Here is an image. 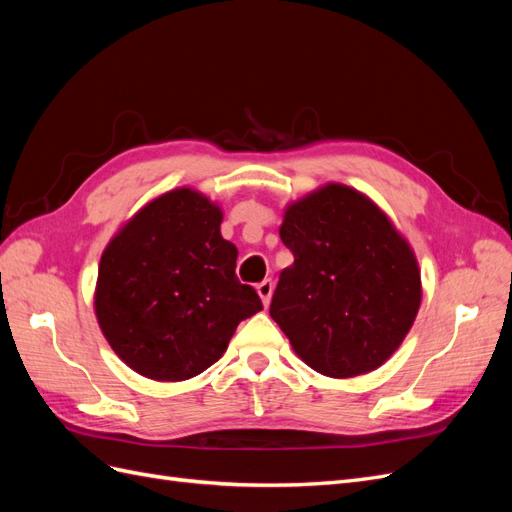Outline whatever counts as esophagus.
<instances>
[{
    "mask_svg": "<svg viewBox=\"0 0 512 512\" xmlns=\"http://www.w3.org/2000/svg\"><path fill=\"white\" fill-rule=\"evenodd\" d=\"M256 292L260 294L262 305H269L271 303V294H273V282L271 280H262L260 284H256Z\"/></svg>",
    "mask_w": 512,
    "mask_h": 512,
    "instance_id": "34e87169",
    "label": "esophagus"
}]
</instances>
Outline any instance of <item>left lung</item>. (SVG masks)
<instances>
[{
    "label": "left lung",
    "instance_id": "obj_1",
    "mask_svg": "<svg viewBox=\"0 0 512 512\" xmlns=\"http://www.w3.org/2000/svg\"><path fill=\"white\" fill-rule=\"evenodd\" d=\"M294 262L271 318L318 374L354 378L404 342L421 307V271L386 213L342 183L292 203L280 228Z\"/></svg>",
    "mask_w": 512,
    "mask_h": 512
}]
</instances>
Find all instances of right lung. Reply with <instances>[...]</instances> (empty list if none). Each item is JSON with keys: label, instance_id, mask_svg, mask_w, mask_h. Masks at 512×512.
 Segmentation results:
<instances>
[{"label": "right lung", "instance_id": "right-lung-1", "mask_svg": "<svg viewBox=\"0 0 512 512\" xmlns=\"http://www.w3.org/2000/svg\"><path fill=\"white\" fill-rule=\"evenodd\" d=\"M222 209L190 188L151 200L106 245L96 284L98 324L136 374L181 382L226 352L239 322L262 309L235 275L237 247Z\"/></svg>", "mask_w": 512, "mask_h": 512}]
</instances>
